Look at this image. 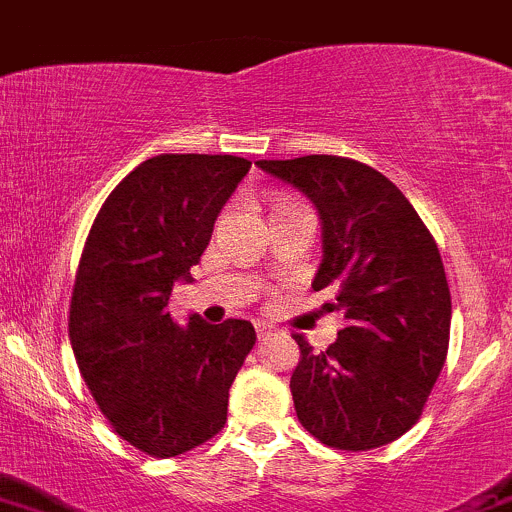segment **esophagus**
Instances as JSON below:
<instances>
[{
    "instance_id": "obj_1",
    "label": "esophagus",
    "mask_w": 512,
    "mask_h": 512,
    "mask_svg": "<svg viewBox=\"0 0 512 512\" xmlns=\"http://www.w3.org/2000/svg\"><path fill=\"white\" fill-rule=\"evenodd\" d=\"M256 335H258V340H271V337L281 335V330L273 328V325H268V323H256Z\"/></svg>"
}]
</instances>
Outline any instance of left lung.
Segmentation results:
<instances>
[{"label":"left lung","instance_id":"obj_1","mask_svg":"<svg viewBox=\"0 0 512 512\" xmlns=\"http://www.w3.org/2000/svg\"><path fill=\"white\" fill-rule=\"evenodd\" d=\"M308 194L323 219L313 291L335 295L345 328L328 350L303 335L295 414L330 449L370 451L419 421L449 352L451 293L434 236L382 172L337 155L258 160Z\"/></svg>","mask_w":512,"mask_h":512}]
</instances>
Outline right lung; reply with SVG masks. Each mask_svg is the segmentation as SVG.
<instances>
[{
  "instance_id": "1",
  "label": "right lung",
  "mask_w": 512,
  "mask_h": 512,
  "mask_svg": "<svg viewBox=\"0 0 512 512\" xmlns=\"http://www.w3.org/2000/svg\"><path fill=\"white\" fill-rule=\"evenodd\" d=\"M251 162L234 155H157L100 207L73 283L68 335L110 429L152 458L217 436L229 387L256 345L249 320L179 328L175 281H192L226 199Z\"/></svg>"
}]
</instances>
